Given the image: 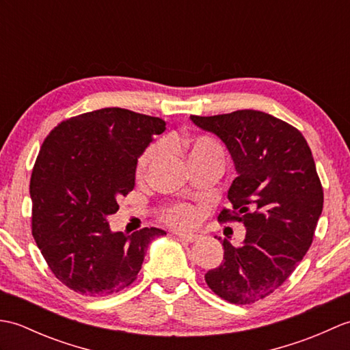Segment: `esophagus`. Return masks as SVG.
I'll return each mask as SVG.
<instances>
[{"label":"esophagus","mask_w":350,"mask_h":350,"mask_svg":"<svg viewBox=\"0 0 350 350\" xmlns=\"http://www.w3.org/2000/svg\"><path fill=\"white\" fill-rule=\"evenodd\" d=\"M176 236L179 237V239H182V241H187V242H194V241H197V234H192V233H189V234H187V233H176Z\"/></svg>","instance_id":"34e87169"}]
</instances>
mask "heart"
Here are the masks:
<instances>
[{
    "label": "heart",
    "instance_id": "1",
    "mask_svg": "<svg viewBox=\"0 0 350 350\" xmlns=\"http://www.w3.org/2000/svg\"><path fill=\"white\" fill-rule=\"evenodd\" d=\"M168 144L187 154L188 161H196L202 158H218L222 162V147L217 141L209 137H177L173 135L168 138ZM163 154V144L161 141H154L147 146L143 153L137 159V174L144 176L150 170L154 162L161 159ZM165 219L171 226L179 228H189L196 226L200 219V212L192 206L179 204L173 206L165 212Z\"/></svg>",
    "mask_w": 350,
    "mask_h": 350
}]
</instances>
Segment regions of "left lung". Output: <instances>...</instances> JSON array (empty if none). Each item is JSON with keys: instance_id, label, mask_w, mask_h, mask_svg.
<instances>
[{"instance_id": "obj_1", "label": "left lung", "mask_w": 350, "mask_h": 350, "mask_svg": "<svg viewBox=\"0 0 350 350\" xmlns=\"http://www.w3.org/2000/svg\"><path fill=\"white\" fill-rule=\"evenodd\" d=\"M191 120L217 135L234 162L237 177L227 194L233 211H222L218 221L247 228L239 247L221 241L224 260L204 280L228 302H257L292 275L313 242L323 209L313 154L298 129L262 111Z\"/></svg>"}]
</instances>
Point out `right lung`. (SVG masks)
Wrapping results in <instances>:
<instances>
[{"label": "right lung", "instance_id": "add662e5", "mask_svg": "<svg viewBox=\"0 0 350 350\" xmlns=\"http://www.w3.org/2000/svg\"><path fill=\"white\" fill-rule=\"evenodd\" d=\"M165 126L159 117L102 108L44 138L29 180L31 230L52 273L77 293L102 298L131 286L148 243L165 234L146 227L126 236L107 221L135 187L138 156Z\"/></svg>", "mask_w": 350, "mask_h": 350}]
</instances>
